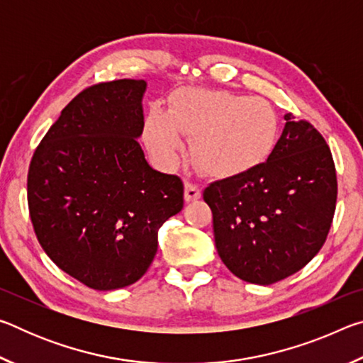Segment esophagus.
I'll return each instance as SVG.
<instances>
[{
  "mask_svg": "<svg viewBox=\"0 0 363 363\" xmlns=\"http://www.w3.org/2000/svg\"><path fill=\"white\" fill-rule=\"evenodd\" d=\"M201 196V190L199 186H195V184H190L186 182V189H184V199L186 201H194V200H199Z\"/></svg>",
  "mask_w": 363,
  "mask_h": 363,
  "instance_id": "esophagus-1",
  "label": "esophagus"
}]
</instances>
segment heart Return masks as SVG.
I'll list each match as a JSON object with an SVG mask.
<instances>
[{
    "label": "heart",
    "mask_w": 363,
    "mask_h": 363,
    "mask_svg": "<svg viewBox=\"0 0 363 363\" xmlns=\"http://www.w3.org/2000/svg\"><path fill=\"white\" fill-rule=\"evenodd\" d=\"M182 136L194 139L192 158L216 179H235L266 164L279 144V116L267 101L220 91L181 89L171 96L168 113L152 108L144 139L164 167L182 150Z\"/></svg>",
    "instance_id": "obj_1"
}]
</instances>
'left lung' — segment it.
<instances>
[{
	"mask_svg": "<svg viewBox=\"0 0 363 363\" xmlns=\"http://www.w3.org/2000/svg\"><path fill=\"white\" fill-rule=\"evenodd\" d=\"M269 162L251 174L210 184L214 243L238 279L270 285L303 269L323 247L336 208L330 147L309 121L285 115Z\"/></svg>",
	"mask_w": 363,
	"mask_h": 363,
	"instance_id": "1",
	"label": "left lung"
}]
</instances>
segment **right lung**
<instances>
[{
	"mask_svg": "<svg viewBox=\"0 0 363 363\" xmlns=\"http://www.w3.org/2000/svg\"><path fill=\"white\" fill-rule=\"evenodd\" d=\"M144 79L89 86L32 157L27 199L43 250L94 290L133 285L150 267L158 229L184 206L177 176L153 169L138 138Z\"/></svg>",
	"mask_w": 363,
	"mask_h": 363,
	"instance_id": "right-lung-1",
	"label": "right lung"
}]
</instances>
